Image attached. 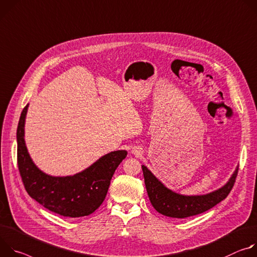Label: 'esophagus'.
<instances>
[{
  "mask_svg": "<svg viewBox=\"0 0 257 257\" xmlns=\"http://www.w3.org/2000/svg\"><path fill=\"white\" fill-rule=\"evenodd\" d=\"M133 152H134V154H135L136 156H139V155H141V150H139V149H135Z\"/></svg>",
  "mask_w": 257,
  "mask_h": 257,
  "instance_id": "1",
  "label": "esophagus"
}]
</instances>
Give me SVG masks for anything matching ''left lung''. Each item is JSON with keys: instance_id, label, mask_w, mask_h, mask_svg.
I'll return each instance as SVG.
<instances>
[{"instance_id": "1", "label": "left lung", "mask_w": 257, "mask_h": 257, "mask_svg": "<svg viewBox=\"0 0 257 257\" xmlns=\"http://www.w3.org/2000/svg\"><path fill=\"white\" fill-rule=\"evenodd\" d=\"M142 169H143L148 197L153 207L165 216L176 218H185L200 214L215 206L230 194L238 175L237 168L230 181L222 188L207 195L184 196L164 187L146 166L142 165Z\"/></svg>"}]
</instances>
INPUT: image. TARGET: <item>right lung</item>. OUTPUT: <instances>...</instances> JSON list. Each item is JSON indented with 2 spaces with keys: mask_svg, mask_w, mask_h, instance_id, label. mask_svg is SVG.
<instances>
[{
  "mask_svg": "<svg viewBox=\"0 0 257 257\" xmlns=\"http://www.w3.org/2000/svg\"><path fill=\"white\" fill-rule=\"evenodd\" d=\"M27 107L21 112L17 127V164L26 192L45 208L63 216L79 217L93 213L103 203L114 172L127 152H110L72 177L48 176L35 165L25 146Z\"/></svg>",
  "mask_w": 257,
  "mask_h": 257,
  "instance_id": "obj_1",
  "label": "right lung"
}]
</instances>
